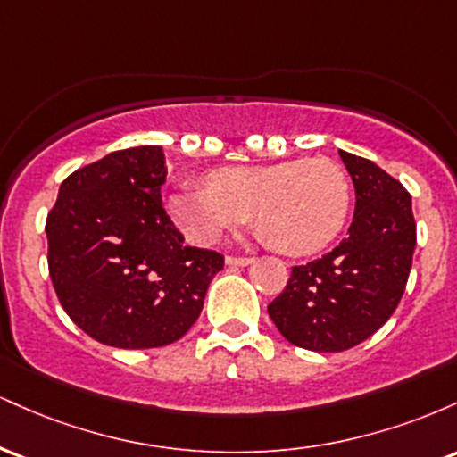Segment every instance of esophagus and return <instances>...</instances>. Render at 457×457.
<instances>
[{
    "label": "esophagus",
    "mask_w": 457,
    "mask_h": 457,
    "mask_svg": "<svg viewBox=\"0 0 457 457\" xmlns=\"http://www.w3.org/2000/svg\"><path fill=\"white\" fill-rule=\"evenodd\" d=\"M251 262H253V258H245V255H228L225 258V264L229 266H249Z\"/></svg>",
    "instance_id": "1"
}]
</instances>
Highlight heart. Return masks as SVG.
<instances>
[{"instance_id": "heart-1", "label": "heart", "mask_w": 457, "mask_h": 457, "mask_svg": "<svg viewBox=\"0 0 457 457\" xmlns=\"http://www.w3.org/2000/svg\"><path fill=\"white\" fill-rule=\"evenodd\" d=\"M204 185L170 199L171 217L193 243H217L253 212L269 243L287 255L327 246L344 229L353 202L348 176L328 159L221 167Z\"/></svg>"}]
</instances>
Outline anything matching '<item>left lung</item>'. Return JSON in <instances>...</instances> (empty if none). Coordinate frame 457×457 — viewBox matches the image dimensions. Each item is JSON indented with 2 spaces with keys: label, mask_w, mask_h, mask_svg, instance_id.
<instances>
[{
  "label": "left lung",
  "mask_w": 457,
  "mask_h": 457,
  "mask_svg": "<svg viewBox=\"0 0 457 457\" xmlns=\"http://www.w3.org/2000/svg\"><path fill=\"white\" fill-rule=\"evenodd\" d=\"M353 176L356 208L348 238L292 269L269 305L279 333L298 348L342 353L393 316L411 275L417 223L411 193L376 162L339 150Z\"/></svg>",
  "instance_id": "left-lung-1"
}]
</instances>
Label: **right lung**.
I'll list each match as a JSON object with an SVG mask.
<instances>
[{
  "label": "right lung",
  "mask_w": 457,
  "mask_h": 457,
  "mask_svg": "<svg viewBox=\"0 0 457 457\" xmlns=\"http://www.w3.org/2000/svg\"><path fill=\"white\" fill-rule=\"evenodd\" d=\"M159 145L118 150L72 171L46 214V262L68 318L113 348L180 339L223 255L187 246L161 204Z\"/></svg>",
  "instance_id": "add662e5"
}]
</instances>
